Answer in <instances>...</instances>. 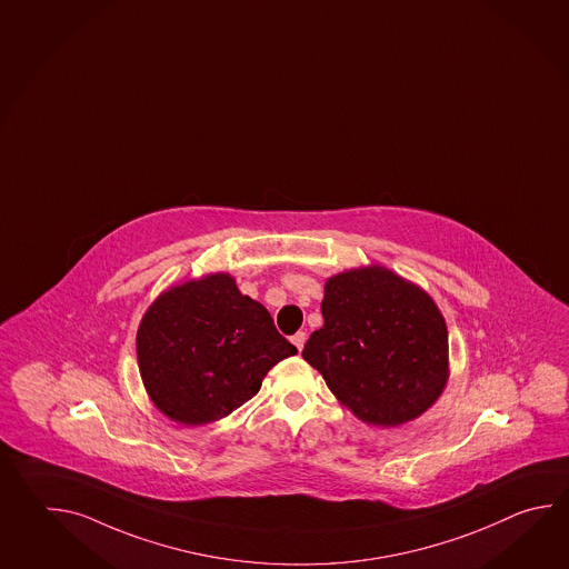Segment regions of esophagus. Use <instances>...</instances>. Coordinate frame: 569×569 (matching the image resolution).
<instances>
[{
	"label": "esophagus",
	"mask_w": 569,
	"mask_h": 569,
	"mask_svg": "<svg viewBox=\"0 0 569 569\" xmlns=\"http://www.w3.org/2000/svg\"><path fill=\"white\" fill-rule=\"evenodd\" d=\"M291 342L302 352L303 345H306V332H296V335L291 337Z\"/></svg>",
	"instance_id": "obj_1"
}]
</instances>
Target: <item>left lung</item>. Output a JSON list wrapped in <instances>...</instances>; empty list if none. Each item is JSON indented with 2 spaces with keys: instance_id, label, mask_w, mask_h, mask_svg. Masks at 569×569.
<instances>
[{
  "instance_id": "obj_1",
  "label": "left lung",
  "mask_w": 569,
  "mask_h": 569,
  "mask_svg": "<svg viewBox=\"0 0 569 569\" xmlns=\"http://www.w3.org/2000/svg\"><path fill=\"white\" fill-rule=\"evenodd\" d=\"M322 316L302 357L357 418L395 428L436 403L448 381V328L416 283L381 266L350 269L326 281Z\"/></svg>"
}]
</instances>
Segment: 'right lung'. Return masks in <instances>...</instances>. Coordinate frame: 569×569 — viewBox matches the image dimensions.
<instances>
[{
	"label": "right lung",
	"instance_id": "right-lung-1",
	"mask_svg": "<svg viewBox=\"0 0 569 569\" xmlns=\"http://www.w3.org/2000/svg\"><path fill=\"white\" fill-rule=\"evenodd\" d=\"M136 347L153 406L184 426L229 416L273 365L298 352L229 273L163 291L143 313Z\"/></svg>",
	"mask_w": 569,
	"mask_h": 569
}]
</instances>
